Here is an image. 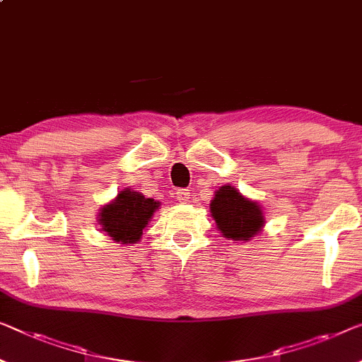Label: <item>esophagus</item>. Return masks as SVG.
Listing matches in <instances>:
<instances>
[{"instance_id":"obj_1","label":"esophagus","mask_w":362,"mask_h":362,"mask_svg":"<svg viewBox=\"0 0 362 362\" xmlns=\"http://www.w3.org/2000/svg\"><path fill=\"white\" fill-rule=\"evenodd\" d=\"M175 197L179 202H188V198H190V190H188V188H179L175 193Z\"/></svg>"}]
</instances>
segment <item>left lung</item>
Masks as SVG:
<instances>
[{"label": "left lung", "mask_w": 362, "mask_h": 362, "mask_svg": "<svg viewBox=\"0 0 362 362\" xmlns=\"http://www.w3.org/2000/svg\"><path fill=\"white\" fill-rule=\"evenodd\" d=\"M209 206L219 230L228 239L249 240L263 226L260 206L230 185L221 187Z\"/></svg>", "instance_id": "obj_1"}]
</instances>
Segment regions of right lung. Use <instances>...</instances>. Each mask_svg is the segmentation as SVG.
<instances>
[{
	"label": "right lung",
	"instance_id": "1",
	"mask_svg": "<svg viewBox=\"0 0 362 362\" xmlns=\"http://www.w3.org/2000/svg\"><path fill=\"white\" fill-rule=\"evenodd\" d=\"M159 208L153 198H144L141 193L125 190L118 193L117 199L100 209L102 229L115 242L133 244L139 240L151 216Z\"/></svg>",
	"mask_w": 362,
	"mask_h": 362
}]
</instances>
